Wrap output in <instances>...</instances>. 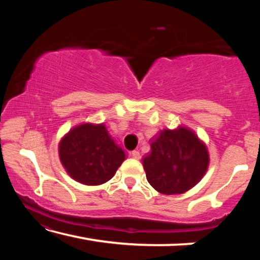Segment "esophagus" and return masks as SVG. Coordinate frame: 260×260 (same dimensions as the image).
<instances>
[{"instance_id":"34e87169","label":"esophagus","mask_w":260,"mask_h":260,"mask_svg":"<svg viewBox=\"0 0 260 260\" xmlns=\"http://www.w3.org/2000/svg\"><path fill=\"white\" fill-rule=\"evenodd\" d=\"M131 156L133 157L134 159H140V158H141L140 151H138V150H134V151H132V152H131Z\"/></svg>"}]
</instances>
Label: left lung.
I'll use <instances>...</instances> for the list:
<instances>
[{
    "label": "left lung",
    "instance_id": "1",
    "mask_svg": "<svg viewBox=\"0 0 260 260\" xmlns=\"http://www.w3.org/2000/svg\"><path fill=\"white\" fill-rule=\"evenodd\" d=\"M208 165L205 146L183 127L162 131L151 143L150 155L143 159L148 182L165 195L189 190L205 174Z\"/></svg>",
    "mask_w": 260,
    "mask_h": 260
}]
</instances>
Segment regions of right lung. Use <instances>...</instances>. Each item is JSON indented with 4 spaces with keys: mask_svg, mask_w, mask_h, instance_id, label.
Instances as JSON below:
<instances>
[{
    "mask_svg": "<svg viewBox=\"0 0 260 260\" xmlns=\"http://www.w3.org/2000/svg\"><path fill=\"white\" fill-rule=\"evenodd\" d=\"M59 158L78 182L98 186L111 179L125 159L103 124L74 127L59 143Z\"/></svg>",
    "mask_w": 260,
    "mask_h": 260,
    "instance_id": "1",
    "label": "right lung"
}]
</instances>
